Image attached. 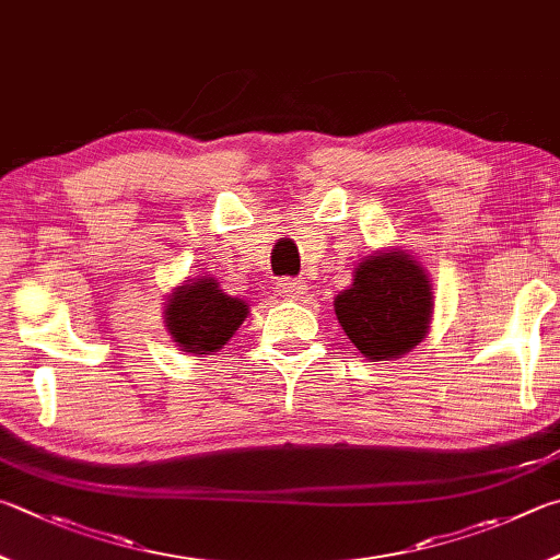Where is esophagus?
I'll use <instances>...</instances> for the list:
<instances>
[{
    "mask_svg": "<svg viewBox=\"0 0 560 560\" xmlns=\"http://www.w3.org/2000/svg\"><path fill=\"white\" fill-rule=\"evenodd\" d=\"M279 293L291 301H301L308 293V283L303 279H281L279 281Z\"/></svg>",
    "mask_w": 560,
    "mask_h": 560,
    "instance_id": "esophagus-1",
    "label": "esophagus"
}]
</instances>
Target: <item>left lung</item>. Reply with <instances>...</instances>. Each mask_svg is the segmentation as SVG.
I'll list each match as a JSON object with an SVG mask.
<instances>
[{
  "mask_svg": "<svg viewBox=\"0 0 560 560\" xmlns=\"http://www.w3.org/2000/svg\"><path fill=\"white\" fill-rule=\"evenodd\" d=\"M332 306L354 348L372 362H384L401 358L425 338L433 289L409 252L382 249L358 264L352 283Z\"/></svg>",
  "mask_w": 560,
  "mask_h": 560,
  "instance_id": "8db88e82",
  "label": "left lung"
}]
</instances>
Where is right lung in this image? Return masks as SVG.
<instances>
[{
    "label": "right lung",
    "instance_id": "add662e5",
    "mask_svg": "<svg viewBox=\"0 0 560 560\" xmlns=\"http://www.w3.org/2000/svg\"><path fill=\"white\" fill-rule=\"evenodd\" d=\"M249 313L247 301L232 299L218 279H188L168 293L164 323L176 348L192 354L218 352Z\"/></svg>",
    "mask_w": 560,
    "mask_h": 560
}]
</instances>
